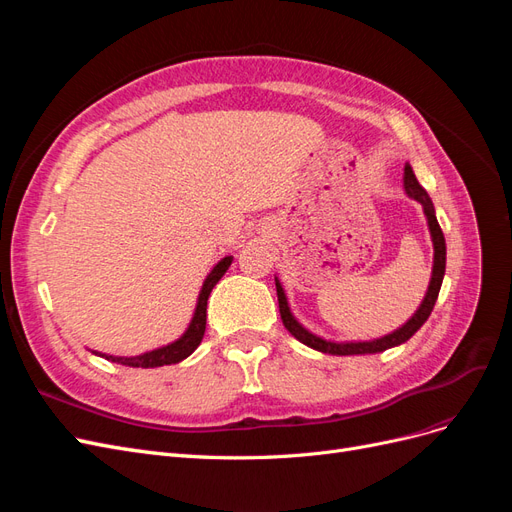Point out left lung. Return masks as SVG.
Here are the masks:
<instances>
[{
    "instance_id": "obj_1",
    "label": "left lung",
    "mask_w": 512,
    "mask_h": 512,
    "mask_svg": "<svg viewBox=\"0 0 512 512\" xmlns=\"http://www.w3.org/2000/svg\"><path fill=\"white\" fill-rule=\"evenodd\" d=\"M404 188L406 194L410 198H414L416 203L423 205V211L427 215V224H429V232H431V241H433V271H431V282L427 288L425 299L421 303V307L416 309V314L404 324V327L393 331L391 335H384L380 339H374V342H350V344H335V342H327L314 333H309L307 329H303L301 324L294 320V316L290 314V307L286 301L284 288L280 284V280L275 277V288H277V303H280V314H282V322L284 327L290 331V335H294L299 339L301 344L314 348L318 352H327V354H376L382 350H389L393 346H399L408 342V339L423 327L425 320L429 318V314L433 312V305H436L438 292L444 280V269H446V243H444V235L442 228L436 220V211H433V203L429 194L423 190V185L416 181L412 168L406 164V173H404Z\"/></svg>"
}]
</instances>
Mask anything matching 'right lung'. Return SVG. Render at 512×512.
Returning <instances> with one entry per match:
<instances>
[{"label": "right lung", "instance_id": "add662e5", "mask_svg": "<svg viewBox=\"0 0 512 512\" xmlns=\"http://www.w3.org/2000/svg\"><path fill=\"white\" fill-rule=\"evenodd\" d=\"M230 262H232V256L222 258L218 265L213 267V271L207 275V280L203 284V290H200V294H198L196 312H194V318L190 322V327H188V331H185L177 339V342L168 344L164 348H158V350L138 354V356H113V354H100V356H104L106 361L121 363V365H128V367H145V369L147 367L173 365V363H179L183 359H188V356L198 348V344L203 342L205 327H207V299H209L213 286L218 284L222 280V275L228 271Z\"/></svg>", "mask_w": 512, "mask_h": 512}]
</instances>
